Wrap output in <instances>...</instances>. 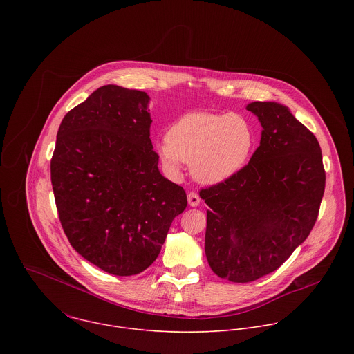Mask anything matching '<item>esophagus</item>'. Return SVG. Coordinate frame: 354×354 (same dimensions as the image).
<instances>
[{
  "label": "esophagus",
  "instance_id": "34e87169",
  "mask_svg": "<svg viewBox=\"0 0 354 354\" xmlns=\"http://www.w3.org/2000/svg\"><path fill=\"white\" fill-rule=\"evenodd\" d=\"M188 204H189L191 207H198V205L201 204L199 195L195 194V192H189V194H188Z\"/></svg>",
  "mask_w": 354,
  "mask_h": 354
}]
</instances>
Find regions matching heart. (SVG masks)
Segmentation results:
<instances>
[{
    "mask_svg": "<svg viewBox=\"0 0 354 354\" xmlns=\"http://www.w3.org/2000/svg\"><path fill=\"white\" fill-rule=\"evenodd\" d=\"M253 149V132L239 114L192 111L178 118L165 142L155 146L163 166L177 173L189 163L192 177L203 185H218L237 176Z\"/></svg>",
    "mask_w": 354,
    "mask_h": 354,
    "instance_id": "obj_1",
    "label": "heart"
}]
</instances>
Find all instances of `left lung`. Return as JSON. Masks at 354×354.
Here are the masks:
<instances>
[{
  "label": "left lung",
  "instance_id": "8db88e82",
  "mask_svg": "<svg viewBox=\"0 0 354 354\" xmlns=\"http://www.w3.org/2000/svg\"><path fill=\"white\" fill-rule=\"evenodd\" d=\"M247 110L263 128L259 147L237 176L201 191L207 261L237 283L275 271L303 244L326 185L319 142L288 106L252 102Z\"/></svg>",
  "mask_w": 354,
  "mask_h": 354
}]
</instances>
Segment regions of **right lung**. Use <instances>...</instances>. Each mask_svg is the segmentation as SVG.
<instances>
[{"instance_id": "1", "label": "right lung", "mask_w": 354, "mask_h": 354, "mask_svg": "<svg viewBox=\"0 0 354 354\" xmlns=\"http://www.w3.org/2000/svg\"><path fill=\"white\" fill-rule=\"evenodd\" d=\"M150 97L109 84L64 117L51 158L62 229L86 260L129 277L150 267L187 207L165 178L150 139Z\"/></svg>"}]
</instances>
